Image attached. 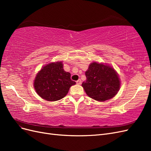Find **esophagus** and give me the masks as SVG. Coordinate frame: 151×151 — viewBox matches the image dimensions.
Here are the masks:
<instances>
[{
  "label": "esophagus",
  "instance_id": "34e87169",
  "mask_svg": "<svg viewBox=\"0 0 151 151\" xmlns=\"http://www.w3.org/2000/svg\"><path fill=\"white\" fill-rule=\"evenodd\" d=\"M77 84H82V81H81V79H79L78 81H77Z\"/></svg>",
  "mask_w": 151,
  "mask_h": 151
}]
</instances>
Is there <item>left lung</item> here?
<instances>
[{
  "label": "left lung",
  "instance_id": "obj_1",
  "mask_svg": "<svg viewBox=\"0 0 151 151\" xmlns=\"http://www.w3.org/2000/svg\"><path fill=\"white\" fill-rule=\"evenodd\" d=\"M83 87L86 94L96 101H104L113 98L120 89V82L114 68L93 62L86 72Z\"/></svg>",
  "mask_w": 151,
  "mask_h": 151
}]
</instances>
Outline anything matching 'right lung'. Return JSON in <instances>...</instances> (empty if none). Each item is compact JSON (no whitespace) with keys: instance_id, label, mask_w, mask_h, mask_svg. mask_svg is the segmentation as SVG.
Listing matches in <instances>:
<instances>
[{"instance_id":"obj_1","label":"right lung","mask_w":151,"mask_h":151,"mask_svg":"<svg viewBox=\"0 0 151 151\" xmlns=\"http://www.w3.org/2000/svg\"><path fill=\"white\" fill-rule=\"evenodd\" d=\"M74 84L76 82L71 80L69 72L63 70L61 62L43 67L34 82L36 92L49 101H55L65 97L70 86Z\"/></svg>"}]
</instances>
